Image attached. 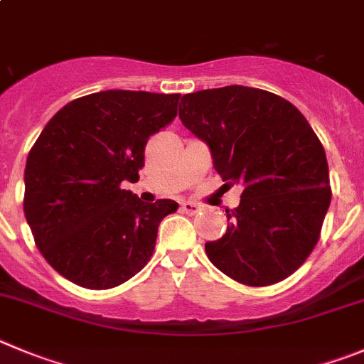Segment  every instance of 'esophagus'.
Segmentation results:
<instances>
[{"label":"esophagus","mask_w":364,"mask_h":364,"mask_svg":"<svg viewBox=\"0 0 364 364\" xmlns=\"http://www.w3.org/2000/svg\"><path fill=\"white\" fill-rule=\"evenodd\" d=\"M180 208H182V211L186 213V215H196V213L200 211V205L198 204H195V202H182V205H180Z\"/></svg>","instance_id":"obj_1"}]
</instances>
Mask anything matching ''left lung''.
Wrapping results in <instances>:
<instances>
[{
    "mask_svg": "<svg viewBox=\"0 0 364 364\" xmlns=\"http://www.w3.org/2000/svg\"><path fill=\"white\" fill-rule=\"evenodd\" d=\"M178 117L225 186L243 188L238 208L225 209V235L205 243L213 265L249 287L291 276L316 247L332 196L314 129L283 97L240 85L188 93Z\"/></svg>",
    "mask_w": 364,
    "mask_h": 364,
    "instance_id": "8db88e82",
    "label": "left lung"
}]
</instances>
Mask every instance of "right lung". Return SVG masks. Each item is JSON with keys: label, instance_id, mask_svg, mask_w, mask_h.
<instances>
[{"label": "right lung", "instance_id": "right-lung-1", "mask_svg": "<svg viewBox=\"0 0 364 364\" xmlns=\"http://www.w3.org/2000/svg\"><path fill=\"white\" fill-rule=\"evenodd\" d=\"M180 93L106 90L63 106L25 168V209L46 262L75 285L102 291L141 271L175 200L144 204L136 182L144 146L176 117Z\"/></svg>", "mask_w": 364, "mask_h": 364}]
</instances>
